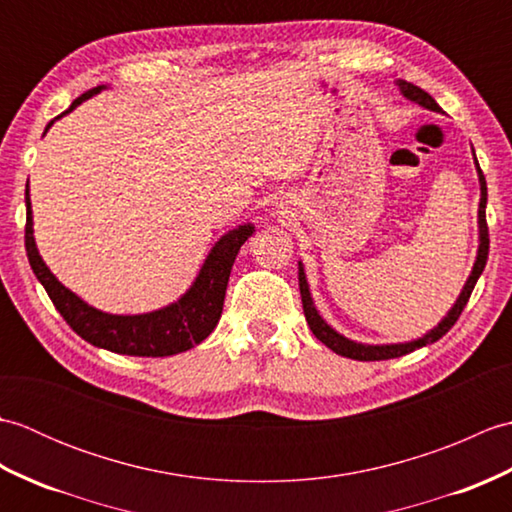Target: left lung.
Masks as SVG:
<instances>
[{
    "instance_id": "1",
    "label": "left lung",
    "mask_w": 512,
    "mask_h": 512,
    "mask_svg": "<svg viewBox=\"0 0 512 512\" xmlns=\"http://www.w3.org/2000/svg\"><path fill=\"white\" fill-rule=\"evenodd\" d=\"M398 88L402 92V96H407L409 101L422 105L424 110H431V112H442V107L431 99V96L420 90L418 85L407 83V81H396ZM475 156V151H473ZM475 169H477V178H480V211H477V226H480V246H477V257H475V264L469 279H466V284L460 292V297L455 299L453 308L447 312V317H444L436 328L429 330L420 339H413L407 343H389V345H367V343H358L347 339V336L339 334L334 328H330L328 323L323 321V317L319 314V310L314 308V301L310 295V286H308V279H306V270H303V264L299 262V290H301V303H303V314H306V321L310 325L312 334L317 336V339L328 345L332 352L347 356V358H354V361H387V358H398V356H405L413 350H418V347H424L429 343H436L438 339H442L444 334H447L453 323L460 319V314L466 306V301H469L471 292L477 284V279H480L482 270L486 266V259H488V226H486V178L480 169V162L475 158Z\"/></svg>"
}]
</instances>
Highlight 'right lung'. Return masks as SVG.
Returning a JSON list of instances; mask_svg holds the SVG:
<instances>
[{
  "mask_svg": "<svg viewBox=\"0 0 512 512\" xmlns=\"http://www.w3.org/2000/svg\"><path fill=\"white\" fill-rule=\"evenodd\" d=\"M107 85H96L90 92L81 94L63 114H70L74 107L83 101L92 99L94 94L105 90ZM61 114V116H63ZM57 116V118H61ZM54 118V121H57ZM48 123L46 132L52 127ZM32 206L26 184V253L32 273L46 288L54 308L61 312V317L68 321L70 328L88 343L103 347L116 354L127 356H173L187 352L191 347L202 343L209 336L217 321L222 317L224 295L231 277V268L239 248L246 239L255 233L253 224H242L228 231L217 239L211 253L206 255L198 277L184 295L169 303V306L145 312V314H110L92 308L81 297H76L72 290L65 288L61 281L50 273V268L43 262L35 235H32Z\"/></svg>",
  "mask_w": 512,
  "mask_h": 512,
  "instance_id": "add662e5",
  "label": "right lung"
}]
</instances>
